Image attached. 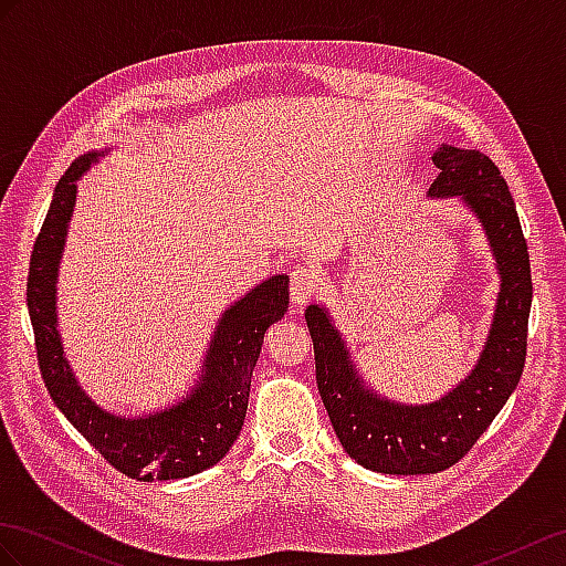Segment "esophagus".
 <instances>
[{
	"label": "esophagus",
	"mask_w": 566,
	"mask_h": 566,
	"mask_svg": "<svg viewBox=\"0 0 566 566\" xmlns=\"http://www.w3.org/2000/svg\"><path fill=\"white\" fill-rule=\"evenodd\" d=\"M289 282H292L289 292H292V301L298 308L306 306V303L317 294V289H321V277H317V272L311 268H296Z\"/></svg>",
	"instance_id": "34e87169"
}]
</instances>
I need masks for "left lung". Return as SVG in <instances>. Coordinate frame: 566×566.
<instances>
[{
	"label": "left lung",
	"mask_w": 566,
	"mask_h": 566,
	"mask_svg": "<svg viewBox=\"0 0 566 566\" xmlns=\"http://www.w3.org/2000/svg\"><path fill=\"white\" fill-rule=\"evenodd\" d=\"M430 196H461L481 217L502 292L485 352L467 382L428 407H399L360 387L349 352L323 308L311 306L315 378L342 447L364 469L392 475L440 473L471 452L516 389L526 364L533 298L528 245L502 171L481 150L442 145L432 155Z\"/></svg>",
	"instance_id": "obj_1"
}]
</instances>
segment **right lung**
I'll return each instance as SVG.
<instances>
[{
  "instance_id": "1",
  "label": "right lung",
  "mask_w": 566,
  "mask_h": 566,
  "mask_svg": "<svg viewBox=\"0 0 566 566\" xmlns=\"http://www.w3.org/2000/svg\"><path fill=\"white\" fill-rule=\"evenodd\" d=\"M93 157L83 155L64 171L33 243L25 298L40 375L52 401L109 467L143 483L193 475L214 467L239 438L265 332L289 311V277L277 274L263 282L224 313L210 344L206 378L179 407L138 421L105 413L81 392L69 373L54 327L56 265L74 210L76 179L91 167Z\"/></svg>"
}]
</instances>
